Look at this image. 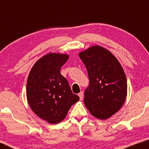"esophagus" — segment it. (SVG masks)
I'll return each instance as SVG.
<instances>
[{
  "instance_id": "34e87169",
  "label": "esophagus",
  "mask_w": 149,
  "mask_h": 149,
  "mask_svg": "<svg viewBox=\"0 0 149 149\" xmlns=\"http://www.w3.org/2000/svg\"><path fill=\"white\" fill-rule=\"evenodd\" d=\"M79 97H80L81 100H82L83 98V91H81V92L79 93Z\"/></svg>"
}]
</instances>
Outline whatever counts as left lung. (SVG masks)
Returning a JSON list of instances; mask_svg holds the SVG:
<instances>
[{
    "instance_id": "1",
    "label": "left lung",
    "mask_w": 149,
    "mask_h": 149,
    "mask_svg": "<svg viewBox=\"0 0 149 149\" xmlns=\"http://www.w3.org/2000/svg\"><path fill=\"white\" fill-rule=\"evenodd\" d=\"M79 57L88 73L84 103L91 115L107 119L119 111L127 95V79L122 66L109 51L91 47Z\"/></svg>"
}]
</instances>
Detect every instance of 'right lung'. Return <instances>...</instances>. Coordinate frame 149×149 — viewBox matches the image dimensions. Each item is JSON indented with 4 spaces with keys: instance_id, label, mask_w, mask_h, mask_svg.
Returning <instances> with one entry per match:
<instances>
[{
    "instance_id": "1",
    "label": "right lung",
    "mask_w": 149,
    "mask_h": 149,
    "mask_svg": "<svg viewBox=\"0 0 149 149\" xmlns=\"http://www.w3.org/2000/svg\"><path fill=\"white\" fill-rule=\"evenodd\" d=\"M68 59L64 54L46 55L35 63L28 77L26 95L30 108L52 124L62 121L72 105L79 100L60 73Z\"/></svg>"
}]
</instances>
